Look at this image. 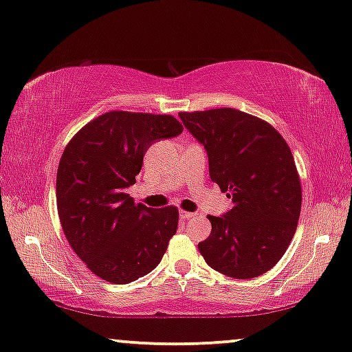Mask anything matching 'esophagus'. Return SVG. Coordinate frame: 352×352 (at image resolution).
I'll return each instance as SVG.
<instances>
[{
    "label": "esophagus",
    "mask_w": 352,
    "mask_h": 352,
    "mask_svg": "<svg viewBox=\"0 0 352 352\" xmlns=\"http://www.w3.org/2000/svg\"><path fill=\"white\" fill-rule=\"evenodd\" d=\"M195 216V213H190V211H179V218L181 219H190V218H194Z\"/></svg>",
    "instance_id": "1"
}]
</instances>
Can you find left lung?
I'll return each instance as SVG.
<instances>
[{"instance_id":"left-lung-1","label":"left lung","mask_w":352,"mask_h":352,"mask_svg":"<svg viewBox=\"0 0 352 352\" xmlns=\"http://www.w3.org/2000/svg\"><path fill=\"white\" fill-rule=\"evenodd\" d=\"M179 118L205 147L211 181L234 204L223 216H208L201 256L228 277L261 276L285 254L300 219L301 182L290 147L264 120L230 107Z\"/></svg>"}]
</instances>
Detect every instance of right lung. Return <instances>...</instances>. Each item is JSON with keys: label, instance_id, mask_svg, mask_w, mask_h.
I'll list each match as a JSON object with an SVG mask.
<instances>
[{"label": "right lung", "instance_id": "add662e5", "mask_svg": "<svg viewBox=\"0 0 352 352\" xmlns=\"http://www.w3.org/2000/svg\"><path fill=\"white\" fill-rule=\"evenodd\" d=\"M181 133L171 115L113 110L67 144L56 181L60 224L74 252L104 280L123 285L153 271L176 234V206L147 208L124 190L136 182L147 148Z\"/></svg>", "mask_w": 352, "mask_h": 352}]
</instances>
